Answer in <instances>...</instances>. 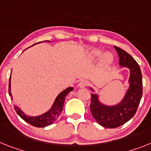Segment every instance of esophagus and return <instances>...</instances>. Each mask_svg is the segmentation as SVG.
<instances>
[{"instance_id":"1","label":"esophagus","mask_w":151,"mask_h":151,"mask_svg":"<svg viewBox=\"0 0 151 151\" xmlns=\"http://www.w3.org/2000/svg\"><path fill=\"white\" fill-rule=\"evenodd\" d=\"M87 84H88V82H87V81H85V80H82V81H81L79 82L78 86L80 88H83V87H87Z\"/></svg>"}]
</instances>
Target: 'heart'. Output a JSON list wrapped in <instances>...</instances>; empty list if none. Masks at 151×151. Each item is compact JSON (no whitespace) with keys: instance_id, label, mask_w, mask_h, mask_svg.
<instances>
[{"instance_id":"heart-1","label":"heart","mask_w":151,"mask_h":151,"mask_svg":"<svg viewBox=\"0 0 151 151\" xmlns=\"http://www.w3.org/2000/svg\"><path fill=\"white\" fill-rule=\"evenodd\" d=\"M103 50L99 48H92L86 53V58L90 61H95L100 58L98 62V67L101 70L108 68L114 62V56L111 52H105L103 55Z\"/></svg>"}]
</instances>
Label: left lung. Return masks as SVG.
<instances>
[{
  "mask_svg": "<svg viewBox=\"0 0 151 151\" xmlns=\"http://www.w3.org/2000/svg\"><path fill=\"white\" fill-rule=\"evenodd\" d=\"M114 47L118 54L121 68H127L130 71L128 87L123 98L115 104H106L90 87L94 92L91 94V114L100 125L107 128H115L130 121L136 114L143 93L142 74L137 61L125 50L116 46Z\"/></svg>",
  "mask_w": 151,
  "mask_h": 151,
  "instance_id": "1",
  "label": "left lung"
}]
</instances>
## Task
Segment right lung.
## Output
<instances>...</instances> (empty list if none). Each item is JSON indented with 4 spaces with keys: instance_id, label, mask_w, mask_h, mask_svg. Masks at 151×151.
I'll return each instance as SVG.
<instances>
[{
    "instance_id": "1",
    "label": "right lung",
    "mask_w": 151,
    "mask_h": 151,
    "mask_svg": "<svg viewBox=\"0 0 151 151\" xmlns=\"http://www.w3.org/2000/svg\"><path fill=\"white\" fill-rule=\"evenodd\" d=\"M46 41V40H45ZM48 42H50L49 40H47ZM35 45V44H34ZM11 78H10V81H9V95L11 97V100H13V97H12V93H11ZM73 90V87H69L68 88H66L64 91H61L59 94L57 96V97L54 100V103L50 107V108L46 111L45 113L39 115V116H28L26 114L23 112L18 106L14 104L15 111L17 112V114L21 116V118L27 122L28 124H31L32 126L37 127H44L49 126V125L52 124L54 121H56L57 119L59 117L60 115V113L63 111V107H64V101H65L66 96L68 93Z\"/></svg>"
}]
</instances>
